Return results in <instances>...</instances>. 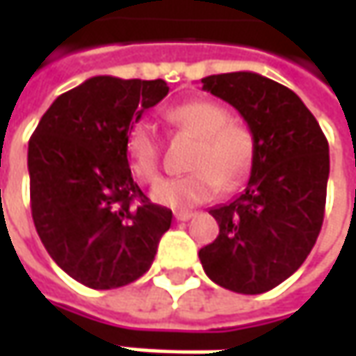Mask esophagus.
I'll return each instance as SVG.
<instances>
[{
	"label": "esophagus",
	"instance_id": "obj_1",
	"mask_svg": "<svg viewBox=\"0 0 356 356\" xmlns=\"http://www.w3.org/2000/svg\"><path fill=\"white\" fill-rule=\"evenodd\" d=\"M194 213L188 212V210H178V212H174V218H176V222H188L190 218H192Z\"/></svg>",
	"mask_w": 356,
	"mask_h": 356
}]
</instances>
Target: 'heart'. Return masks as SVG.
I'll use <instances>...</instances> for the list:
<instances>
[{"label":"heart","instance_id":"heart-1","mask_svg":"<svg viewBox=\"0 0 356 356\" xmlns=\"http://www.w3.org/2000/svg\"><path fill=\"white\" fill-rule=\"evenodd\" d=\"M164 118L172 127L198 138L188 162L190 174L164 180L154 188L152 198L168 208H192L212 200L222 188L239 186L255 160V134L250 127L229 120L220 103L194 99L170 106ZM124 152L134 176L146 184L160 178V144L146 122L132 124L124 138Z\"/></svg>","mask_w":356,"mask_h":356}]
</instances>
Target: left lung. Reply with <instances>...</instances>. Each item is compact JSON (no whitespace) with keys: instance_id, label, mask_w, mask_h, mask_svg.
Instances as JSON below:
<instances>
[{"instance_id":"obj_1","label":"left lung","mask_w":356,"mask_h":356,"mask_svg":"<svg viewBox=\"0 0 356 356\" xmlns=\"http://www.w3.org/2000/svg\"><path fill=\"white\" fill-rule=\"evenodd\" d=\"M202 85L243 117L257 150L245 190L210 210L220 234L200 261L224 289L266 293L301 267L321 232L329 143L293 90L267 76L239 71Z\"/></svg>"}]
</instances>
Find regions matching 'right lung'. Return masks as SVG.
Masks as SVG:
<instances>
[{
	"label": "right lung",
	"mask_w": 356,
	"mask_h": 356,
	"mask_svg": "<svg viewBox=\"0 0 356 356\" xmlns=\"http://www.w3.org/2000/svg\"><path fill=\"white\" fill-rule=\"evenodd\" d=\"M166 81L92 76L63 92L29 138L31 216L53 261L90 289L129 285L150 269L172 212L132 180L124 138Z\"/></svg>",
	"instance_id": "right-lung-1"
}]
</instances>
